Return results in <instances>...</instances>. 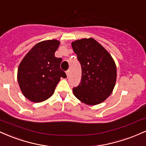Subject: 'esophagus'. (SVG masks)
<instances>
[{
    "label": "esophagus",
    "instance_id": "obj_1",
    "mask_svg": "<svg viewBox=\"0 0 146 146\" xmlns=\"http://www.w3.org/2000/svg\"><path fill=\"white\" fill-rule=\"evenodd\" d=\"M70 70H67V71H66V74H67V76H68H68H69V74H70Z\"/></svg>",
    "mask_w": 146,
    "mask_h": 146
}]
</instances>
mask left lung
<instances>
[{
    "mask_svg": "<svg viewBox=\"0 0 146 146\" xmlns=\"http://www.w3.org/2000/svg\"><path fill=\"white\" fill-rule=\"evenodd\" d=\"M81 66V83L73 88L78 100L87 105L104 102L111 94L117 78L115 63L101 44L94 38H83L72 42Z\"/></svg>",
    "mask_w": 146,
    "mask_h": 146,
    "instance_id": "left-lung-1",
    "label": "left lung"
}]
</instances>
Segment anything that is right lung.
Returning a JSON list of instances; mask_svg holds the SVG:
<instances>
[{
    "mask_svg": "<svg viewBox=\"0 0 146 146\" xmlns=\"http://www.w3.org/2000/svg\"><path fill=\"white\" fill-rule=\"evenodd\" d=\"M59 44L54 39L38 42L19 65L18 82L23 94L31 101L39 103L49 99L60 78L67 77L60 68L62 58L54 56Z\"/></svg>",
    "mask_w": 146,
    "mask_h": 146,
    "instance_id": "right-lung-1",
    "label": "right lung"
}]
</instances>
